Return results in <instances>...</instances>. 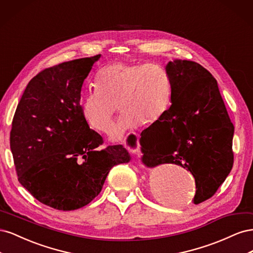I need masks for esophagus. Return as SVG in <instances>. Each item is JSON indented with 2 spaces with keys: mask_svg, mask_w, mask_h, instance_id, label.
Wrapping results in <instances>:
<instances>
[{
  "mask_svg": "<svg viewBox=\"0 0 253 253\" xmlns=\"http://www.w3.org/2000/svg\"><path fill=\"white\" fill-rule=\"evenodd\" d=\"M126 148L132 153V154H136L139 151V138L138 135L133 133L127 137L126 142Z\"/></svg>",
  "mask_w": 253,
  "mask_h": 253,
  "instance_id": "1",
  "label": "esophagus"
}]
</instances>
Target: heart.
Wrapping results in <instances>:
<instances>
[{"mask_svg":"<svg viewBox=\"0 0 253 253\" xmlns=\"http://www.w3.org/2000/svg\"><path fill=\"white\" fill-rule=\"evenodd\" d=\"M96 86L98 90L81 100V116L90 129L108 134L118 106L122 115L113 128V141L121 140L141 124L154 125L171 104L170 78L157 64H111L99 72Z\"/></svg>","mask_w":253,"mask_h":253,"instance_id":"obj_1","label":"heart"}]
</instances>
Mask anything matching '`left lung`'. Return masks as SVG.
<instances>
[{
    "label": "left lung",
    "mask_w": 253,
    "mask_h": 253,
    "mask_svg": "<svg viewBox=\"0 0 253 253\" xmlns=\"http://www.w3.org/2000/svg\"><path fill=\"white\" fill-rule=\"evenodd\" d=\"M171 105L163 118L141 133L142 164H173L195 178V205L210 198L233 166L234 126L217 81L193 61H169Z\"/></svg>",
    "instance_id": "1"
}]
</instances>
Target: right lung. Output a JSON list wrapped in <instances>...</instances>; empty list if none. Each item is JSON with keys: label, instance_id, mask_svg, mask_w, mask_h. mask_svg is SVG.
I'll use <instances>...</instances> for the list:
<instances>
[{"label": "right lung", "instance_id": "add662e5", "mask_svg": "<svg viewBox=\"0 0 253 253\" xmlns=\"http://www.w3.org/2000/svg\"><path fill=\"white\" fill-rule=\"evenodd\" d=\"M100 57L68 61L38 74L12 120L10 149L19 182L57 210L89 204L112 168L131 160L120 144L99 150L102 137L81 116L82 84Z\"/></svg>", "mask_w": 253, "mask_h": 253}]
</instances>
